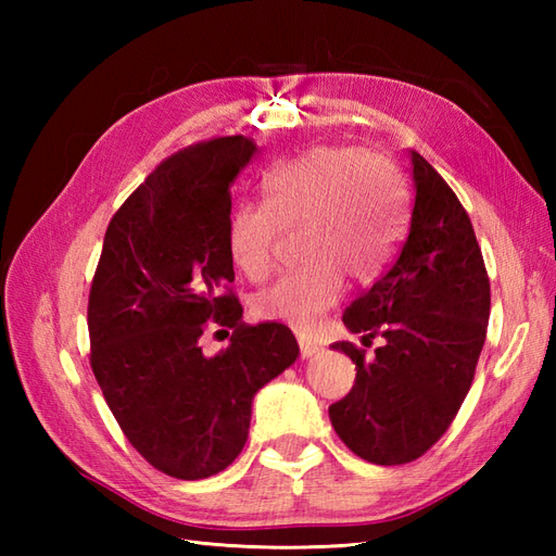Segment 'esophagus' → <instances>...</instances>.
<instances>
[{"label":"esophagus","mask_w":556,"mask_h":556,"mask_svg":"<svg viewBox=\"0 0 556 556\" xmlns=\"http://www.w3.org/2000/svg\"><path fill=\"white\" fill-rule=\"evenodd\" d=\"M299 349H301V358L305 361V358H313L317 351H320V346L317 344H313L311 339H305V337H299Z\"/></svg>","instance_id":"34e87169"}]
</instances>
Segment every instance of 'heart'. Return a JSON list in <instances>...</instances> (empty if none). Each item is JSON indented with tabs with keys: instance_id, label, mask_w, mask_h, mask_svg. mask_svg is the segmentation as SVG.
Wrapping results in <instances>:
<instances>
[{
	"instance_id": "1",
	"label": "heart",
	"mask_w": 556,
	"mask_h": 556,
	"mask_svg": "<svg viewBox=\"0 0 556 556\" xmlns=\"http://www.w3.org/2000/svg\"><path fill=\"white\" fill-rule=\"evenodd\" d=\"M263 203L241 200L229 212L227 251L236 269L260 281L275 263L279 229L301 224L299 257L253 299L260 320L311 329L344 293V275L370 285L401 236V193L384 162L361 148L320 146L271 167Z\"/></svg>"
}]
</instances>
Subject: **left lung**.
I'll return each instance as SVG.
<instances>
[{
  "instance_id": "1",
  "label": "left lung",
  "mask_w": 556,
  "mask_h": 556,
  "mask_svg": "<svg viewBox=\"0 0 556 556\" xmlns=\"http://www.w3.org/2000/svg\"><path fill=\"white\" fill-rule=\"evenodd\" d=\"M408 236L382 279L353 301L344 325L382 346L365 363L349 341L356 384L329 406L353 454L377 466L422 456L452 425L476 375L490 317V279L464 205L428 160L410 150Z\"/></svg>"
}]
</instances>
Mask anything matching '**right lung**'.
<instances>
[{
  "instance_id": "1",
  "label": "right lung",
  "mask_w": 556,
  "mask_h": 556,
  "mask_svg": "<svg viewBox=\"0 0 556 556\" xmlns=\"http://www.w3.org/2000/svg\"><path fill=\"white\" fill-rule=\"evenodd\" d=\"M257 146L215 138L179 150L128 195L104 233L90 287V365L116 422L150 466L217 476L241 454L253 399L299 358L279 323H241L227 251L231 186ZM235 329L215 357L204 323Z\"/></svg>"
}]
</instances>
